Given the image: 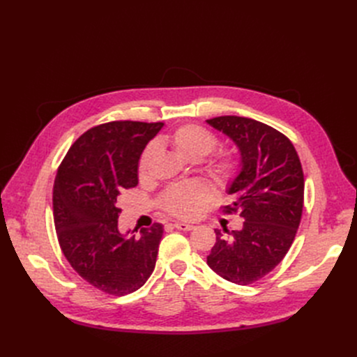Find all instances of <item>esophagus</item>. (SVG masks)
Wrapping results in <instances>:
<instances>
[{"instance_id":"esophagus-1","label":"esophagus","mask_w":357,"mask_h":357,"mask_svg":"<svg viewBox=\"0 0 357 357\" xmlns=\"http://www.w3.org/2000/svg\"><path fill=\"white\" fill-rule=\"evenodd\" d=\"M174 227L176 230H182V231H191L195 229V226H192V224H188V222H175Z\"/></svg>"}]
</instances>
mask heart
<instances>
[{
	"label": "heart",
	"mask_w": 357,
	"mask_h": 357,
	"mask_svg": "<svg viewBox=\"0 0 357 357\" xmlns=\"http://www.w3.org/2000/svg\"><path fill=\"white\" fill-rule=\"evenodd\" d=\"M160 143L171 146L174 152L185 160L199 162L214 152L218 139L205 127L198 124H185L178 127L169 136H165ZM158 150L159 147L156 143H149L144 147L137 163V175L140 179L147 176L150 165L158 155ZM208 172L215 182L227 185L237 178L240 172V162L234 155L221 153L211 160ZM210 198L211 191L207 185L198 181H190L175 183L166 188L159 198V207L171 215L192 218L199 214Z\"/></svg>",
	"instance_id": "b5f03b06"
}]
</instances>
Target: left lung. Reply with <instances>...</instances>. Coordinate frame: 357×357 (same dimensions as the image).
I'll return each mask as SVG.
<instances>
[{"instance_id": "left-lung-1", "label": "left lung", "mask_w": 357, "mask_h": 357, "mask_svg": "<svg viewBox=\"0 0 357 357\" xmlns=\"http://www.w3.org/2000/svg\"><path fill=\"white\" fill-rule=\"evenodd\" d=\"M238 147L241 171L229 188L234 197L224 214L245 220L241 230H215L208 266L237 285H250L272 272L292 246L304 208V172L291 140L276 128L248 117L207 120Z\"/></svg>"}]
</instances>
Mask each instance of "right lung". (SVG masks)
Listing matches in <instances>:
<instances>
[{
    "instance_id": "add662e5",
    "label": "right lung",
    "mask_w": 357,
    "mask_h": 357,
    "mask_svg": "<svg viewBox=\"0 0 357 357\" xmlns=\"http://www.w3.org/2000/svg\"><path fill=\"white\" fill-rule=\"evenodd\" d=\"M162 127L130 120L92 127L70 146L54 178L59 246L82 279L109 295L137 291L156 265L163 226L120 233L117 201L137 185L139 158Z\"/></svg>"
}]
</instances>
